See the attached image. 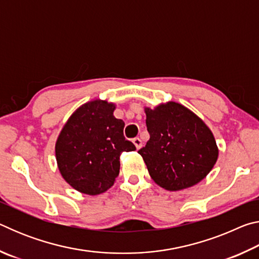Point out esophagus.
Masks as SVG:
<instances>
[{
  "instance_id": "1",
  "label": "esophagus",
  "mask_w": 259,
  "mask_h": 259,
  "mask_svg": "<svg viewBox=\"0 0 259 259\" xmlns=\"http://www.w3.org/2000/svg\"><path fill=\"white\" fill-rule=\"evenodd\" d=\"M133 143L135 144V146H136V148H137V150H139V148L143 146V142H142V139L138 138V137L134 138V139H133Z\"/></svg>"
}]
</instances>
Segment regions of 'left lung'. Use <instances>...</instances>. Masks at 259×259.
I'll list each match as a JSON object with an SVG mask.
<instances>
[{
    "label": "left lung",
    "instance_id": "left-lung-1",
    "mask_svg": "<svg viewBox=\"0 0 259 259\" xmlns=\"http://www.w3.org/2000/svg\"><path fill=\"white\" fill-rule=\"evenodd\" d=\"M150 139L138 153L157 185L166 191L191 187L211 171L218 159L213 135L182 104L145 107Z\"/></svg>",
    "mask_w": 259,
    "mask_h": 259
}]
</instances>
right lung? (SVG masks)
I'll return each mask as SVG.
<instances>
[{"label":"right lung","instance_id":"right-lung-1","mask_svg":"<svg viewBox=\"0 0 259 259\" xmlns=\"http://www.w3.org/2000/svg\"><path fill=\"white\" fill-rule=\"evenodd\" d=\"M115 104L95 99L74 112L56 142L61 176L74 190L97 195L113 186L122 152L135 151L123 136L124 122L113 115Z\"/></svg>","mask_w":259,"mask_h":259}]
</instances>
